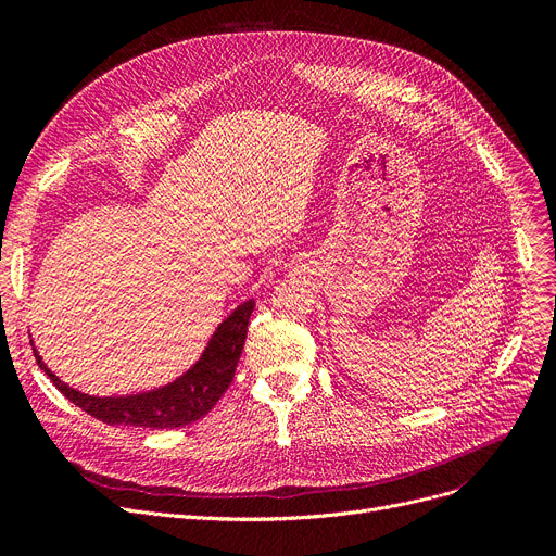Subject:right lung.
<instances>
[{"mask_svg":"<svg viewBox=\"0 0 556 556\" xmlns=\"http://www.w3.org/2000/svg\"><path fill=\"white\" fill-rule=\"evenodd\" d=\"M252 311V300L233 311L216 329L200 361L187 374H182L178 381H173L170 386H164L160 390L132 396L99 399L80 394L58 381V378L45 367L36 349L34 354L38 365L53 381V386L90 417L108 426L122 424L139 428H180L207 415L233 381V371H237L243 352Z\"/></svg>","mask_w":556,"mask_h":556,"instance_id":"1","label":"right lung"}]
</instances>
